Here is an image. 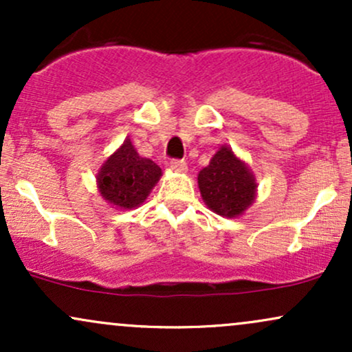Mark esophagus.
<instances>
[{
  "instance_id": "obj_1",
  "label": "esophagus",
  "mask_w": 352,
  "mask_h": 352,
  "mask_svg": "<svg viewBox=\"0 0 352 352\" xmlns=\"http://www.w3.org/2000/svg\"><path fill=\"white\" fill-rule=\"evenodd\" d=\"M170 167L177 172H185V170H187V162H185V160H182V159H173L170 162Z\"/></svg>"
}]
</instances>
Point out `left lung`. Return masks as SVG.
Returning <instances> with one entry per match:
<instances>
[{"instance_id":"1","label":"left lung","mask_w":352,"mask_h":352,"mask_svg":"<svg viewBox=\"0 0 352 352\" xmlns=\"http://www.w3.org/2000/svg\"><path fill=\"white\" fill-rule=\"evenodd\" d=\"M199 187L205 204L221 217H238L252 205L256 193L254 177L227 145L213 155L199 173Z\"/></svg>"}]
</instances>
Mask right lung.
I'll list each match as a JSON object with an SVG mask.
<instances>
[{
	"mask_svg": "<svg viewBox=\"0 0 352 352\" xmlns=\"http://www.w3.org/2000/svg\"><path fill=\"white\" fill-rule=\"evenodd\" d=\"M160 175L162 170L159 165L140 157L127 139L100 168L99 192L116 207L134 208L147 199Z\"/></svg>",
	"mask_w": 352,
	"mask_h": 352,
	"instance_id": "obj_1",
	"label": "right lung"
}]
</instances>
